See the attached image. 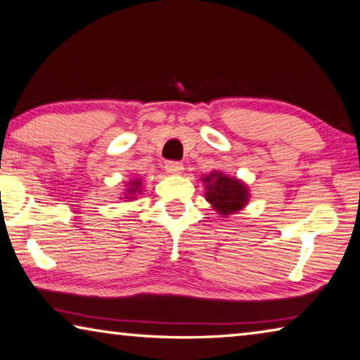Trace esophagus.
<instances>
[{
  "label": "esophagus",
  "instance_id": "34e87169",
  "mask_svg": "<svg viewBox=\"0 0 360 360\" xmlns=\"http://www.w3.org/2000/svg\"><path fill=\"white\" fill-rule=\"evenodd\" d=\"M165 169H167V173L169 174H179L181 171L184 169V167H182V163L179 162H168L165 165Z\"/></svg>",
  "mask_w": 360,
  "mask_h": 360
}]
</instances>
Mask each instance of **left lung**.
<instances>
[{"label":"left lung","mask_w":360,"mask_h":360,"mask_svg":"<svg viewBox=\"0 0 360 360\" xmlns=\"http://www.w3.org/2000/svg\"><path fill=\"white\" fill-rule=\"evenodd\" d=\"M207 184V200L222 216L242 210L248 202V191L240 181L222 173H210L203 179Z\"/></svg>","instance_id":"1"}]
</instances>
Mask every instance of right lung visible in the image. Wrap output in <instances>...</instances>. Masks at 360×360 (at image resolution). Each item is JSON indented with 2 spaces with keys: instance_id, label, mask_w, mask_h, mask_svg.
I'll return each instance as SVG.
<instances>
[{
  "instance_id": "add662e5",
  "label": "right lung",
  "mask_w": 360,
  "mask_h": 360,
  "mask_svg": "<svg viewBox=\"0 0 360 360\" xmlns=\"http://www.w3.org/2000/svg\"><path fill=\"white\" fill-rule=\"evenodd\" d=\"M139 189H141V182H139V181H133V182H131V186H129L128 192H127V193H128L127 197L129 198V195H134L136 192H141ZM131 198H133V197H131Z\"/></svg>"
}]
</instances>
